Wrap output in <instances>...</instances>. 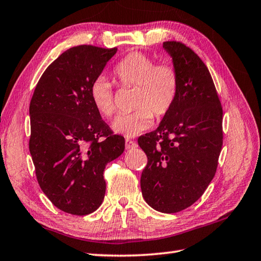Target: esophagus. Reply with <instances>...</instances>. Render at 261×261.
Listing matches in <instances>:
<instances>
[{"label":"esophagus","instance_id":"1","mask_svg":"<svg viewBox=\"0 0 261 261\" xmlns=\"http://www.w3.org/2000/svg\"><path fill=\"white\" fill-rule=\"evenodd\" d=\"M136 147H137V143L135 141L129 140V139L125 140V149H126V150H129V149H134Z\"/></svg>","mask_w":261,"mask_h":261}]
</instances>
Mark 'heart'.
Segmentation results:
<instances>
[{"label": "heart", "instance_id": "b5f03b06", "mask_svg": "<svg viewBox=\"0 0 261 261\" xmlns=\"http://www.w3.org/2000/svg\"><path fill=\"white\" fill-rule=\"evenodd\" d=\"M114 75L122 86L135 87L136 96L131 114L119 115L112 123L115 134L135 138L152 125L153 115L160 119L169 113L178 92V75L171 65H157L141 53L127 55L115 66ZM94 107L105 118L115 112L113 87L101 76L93 82L90 90Z\"/></svg>", "mask_w": 261, "mask_h": 261}]
</instances>
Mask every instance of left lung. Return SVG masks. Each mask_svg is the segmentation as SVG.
<instances>
[{
	"label": "left lung",
	"instance_id": "1",
	"mask_svg": "<svg viewBox=\"0 0 261 261\" xmlns=\"http://www.w3.org/2000/svg\"><path fill=\"white\" fill-rule=\"evenodd\" d=\"M178 75L173 108L158 127L138 139L148 157L142 196L163 213H176L203 195L215 175L222 148V108L206 66L192 49L164 42Z\"/></svg>",
	"mask_w": 261,
	"mask_h": 261
}]
</instances>
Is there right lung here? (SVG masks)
Listing matches in <instances>:
<instances>
[{
    "mask_svg": "<svg viewBox=\"0 0 261 261\" xmlns=\"http://www.w3.org/2000/svg\"><path fill=\"white\" fill-rule=\"evenodd\" d=\"M118 51L77 46L63 53L39 80L30 102L29 149L45 195L74 215L96 211L105 195V166L124 151L91 99L93 82Z\"/></svg>",
    "mask_w": 261,
    "mask_h": 261,
    "instance_id": "right-lung-1",
    "label": "right lung"
}]
</instances>
